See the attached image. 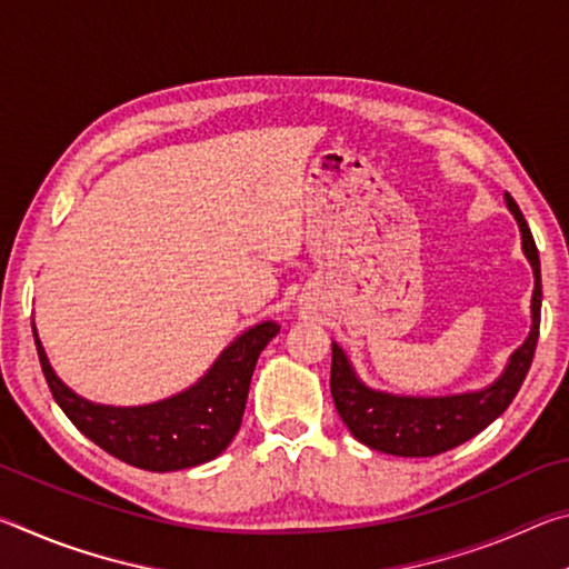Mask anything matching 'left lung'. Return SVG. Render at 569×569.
Returning <instances> with one entry per match:
<instances>
[{"instance_id": "left-lung-1", "label": "left lung", "mask_w": 569, "mask_h": 569, "mask_svg": "<svg viewBox=\"0 0 569 569\" xmlns=\"http://www.w3.org/2000/svg\"><path fill=\"white\" fill-rule=\"evenodd\" d=\"M507 208L517 218L522 233V250L535 271L532 293V331L527 341L512 353L507 369L492 387L451 393V397H397V393L373 391L356 377L346 353L333 343L331 349V397L339 417L361 445L393 457H437L465 445L487 429L499 413L512 403L535 359L539 339V311H542V276L539 253L522 210L505 196Z\"/></svg>"}]
</instances>
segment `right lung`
<instances>
[{
    "label": "right lung",
    "mask_w": 569,
    "mask_h": 569,
    "mask_svg": "<svg viewBox=\"0 0 569 569\" xmlns=\"http://www.w3.org/2000/svg\"><path fill=\"white\" fill-rule=\"evenodd\" d=\"M281 331L263 321L240 333L190 389L146 407H102L57 379L42 341L34 343L54 401L84 437L114 459L148 471H178L216 459L240 429L250 377L266 343Z\"/></svg>",
    "instance_id": "right-lung-1"
}]
</instances>
